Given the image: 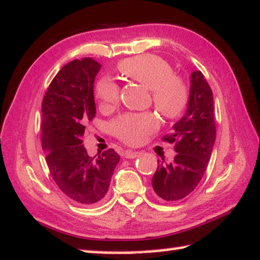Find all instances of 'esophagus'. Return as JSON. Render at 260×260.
<instances>
[{
	"label": "esophagus",
	"instance_id": "34e87169",
	"mask_svg": "<svg viewBox=\"0 0 260 260\" xmlns=\"http://www.w3.org/2000/svg\"><path fill=\"white\" fill-rule=\"evenodd\" d=\"M142 153L141 152H135V150H126L125 153H123V156L126 158H135L138 156H140Z\"/></svg>",
	"mask_w": 260,
	"mask_h": 260
}]
</instances>
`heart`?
Returning a JSON list of instances; mask_svg holds the SVG:
<instances>
[{"label":"heart","instance_id":"b5f03b06","mask_svg":"<svg viewBox=\"0 0 260 260\" xmlns=\"http://www.w3.org/2000/svg\"><path fill=\"white\" fill-rule=\"evenodd\" d=\"M118 71L150 88L154 106L165 118L174 120L184 113L189 103V88L181 77L174 75L173 68L164 58L155 55L128 58L118 65ZM119 94L120 88L113 80L103 78L96 84L95 96L103 108L117 105ZM156 128L157 119L152 112L126 113L111 123L115 137L128 145H138Z\"/></svg>","mask_w":260,"mask_h":260}]
</instances>
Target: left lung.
Wrapping results in <instances>:
<instances>
[{
    "instance_id": "8db88e82",
    "label": "left lung",
    "mask_w": 260,
    "mask_h": 260,
    "mask_svg": "<svg viewBox=\"0 0 260 260\" xmlns=\"http://www.w3.org/2000/svg\"><path fill=\"white\" fill-rule=\"evenodd\" d=\"M173 129L162 140L175 143L177 154L170 164L157 160L152 179L155 193L165 201L188 196L202 180L211 156L216 139L214 96L201 71L191 73L187 111Z\"/></svg>"
}]
</instances>
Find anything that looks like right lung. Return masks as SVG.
I'll return each mask as SVG.
<instances>
[{
	"label": "right lung",
	"mask_w": 260,
	"mask_h": 260,
	"mask_svg": "<svg viewBox=\"0 0 260 260\" xmlns=\"http://www.w3.org/2000/svg\"><path fill=\"white\" fill-rule=\"evenodd\" d=\"M100 68L92 58L70 61L52 79L42 103L46 164L58 188L80 204H96L105 197L120 161L112 148L91 157L81 139L95 115L93 84Z\"/></svg>",
	"instance_id": "right-lung-1"
}]
</instances>
